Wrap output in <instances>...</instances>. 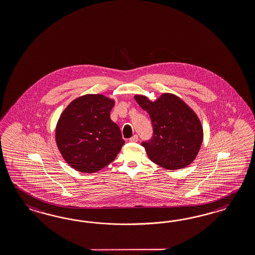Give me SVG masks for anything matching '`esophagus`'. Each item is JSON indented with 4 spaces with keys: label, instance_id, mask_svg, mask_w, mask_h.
Instances as JSON below:
<instances>
[{
    "label": "esophagus",
    "instance_id": "esophagus-1",
    "mask_svg": "<svg viewBox=\"0 0 255 255\" xmlns=\"http://www.w3.org/2000/svg\"><path fill=\"white\" fill-rule=\"evenodd\" d=\"M129 141L130 142H137L138 141V136L136 134H133L131 138L129 139Z\"/></svg>",
    "mask_w": 255,
    "mask_h": 255
}]
</instances>
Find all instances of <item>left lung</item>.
<instances>
[{"label": "left lung", "instance_id": "8db88e82", "mask_svg": "<svg viewBox=\"0 0 255 255\" xmlns=\"http://www.w3.org/2000/svg\"><path fill=\"white\" fill-rule=\"evenodd\" d=\"M134 99L148 113L153 127V137L142 143L148 158L168 170L191 164L204 136L200 120L193 109L172 93H162L155 101L139 94Z\"/></svg>", "mask_w": 255, "mask_h": 255}]
</instances>
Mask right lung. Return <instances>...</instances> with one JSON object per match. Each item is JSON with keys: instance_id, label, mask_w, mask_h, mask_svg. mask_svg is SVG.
<instances>
[{"instance_id": "1", "label": "right lung", "mask_w": 255, "mask_h": 255, "mask_svg": "<svg viewBox=\"0 0 255 255\" xmlns=\"http://www.w3.org/2000/svg\"><path fill=\"white\" fill-rule=\"evenodd\" d=\"M115 100L86 94L72 101L56 125L62 158L74 169L95 173L115 160L124 145L120 127L110 119Z\"/></svg>"}]
</instances>
